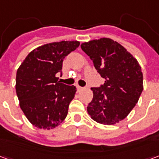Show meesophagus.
Listing matches in <instances>:
<instances>
[{
  "label": "esophagus",
  "instance_id": "esophagus-1",
  "mask_svg": "<svg viewBox=\"0 0 159 159\" xmlns=\"http://www.w3.org/2000/svg\"><path fill=\"white\" fill-rule=\"evenodd\" d=\"M76 89H77V91H82V90L84 89V88H83V87H80V86H76Z\"/></svg>",
  "mask_w": 159,
  "mask_h": 159
}]
</instances>
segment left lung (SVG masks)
<instances>
[{
    "instance_id": "left-lung-1",
    "label": "left lung",
    "mask_w": 159,
    "mask_h": 159,
    "mask_svg": "<svg viewBox=\"0 0 159 159\" xmlns=\"http://www.w3.org/2000/svg\"><path fill=\"white\" fill-rule=\"evenodd\" d=\"M81 48L105 79L103 85L91 88L93 97L88 112L97 123H117L129 115L142 93L140 65L123 46L110 38L84 42Z\"/></svg>"
}]
</instances>
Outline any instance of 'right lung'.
Wrapping results in <instances>:
<instances>
[{
  "instance_id": "add662e5",
  "label": "right lung",
  "mask_w": 159,
  "mask_h": 159,
  "mask_svg": "<svg viewBox=\"0 0 159 159\" xmlns=\"http://www.w3.org/2000/svg\"><path fill=\"white\" fill-rule=\"evenodd\" d=\"M77 41L52 42L34 49L16 75V93L26 117L34 126L50 129L59 126L68 113L76 88L58 81L63 60L78 48Z\"/></svg>"
}]
</instances>
